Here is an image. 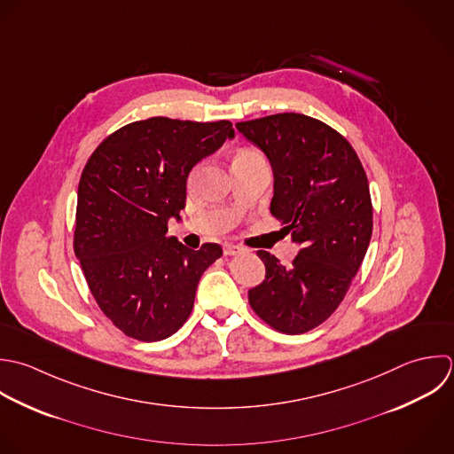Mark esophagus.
I'll use <instances>...</instances> for the list:
<instances>
[{
    "label": "esophagus",
    "instance_id": "1",
    "mask_svg": "<svg viewBox=\"0 0 454 454\" xmlns=\"http://www.w3.org/2000/svg\"><path fill=\"white\" fill-rule=\"evenodd\" d=\"M244 251H246L244 247L235 246V244H226V246H224V254H228V256H235V254H240V253H244Z\"/></svg>",
    "mask_w": 454,
    "mask_h": 454
}]
</instances>
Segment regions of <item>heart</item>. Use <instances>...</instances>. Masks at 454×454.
<instances>
[{
  "instance_id": "b5f03b06",
  "label": "heart",
  "mask_w": 454,
  "mask_h": 454,
  "mask_svg": "<svg viewBox=\"0 0 454 454\" xmlns=\"http://www.w3.org/2000/svg\"><path fill=\"white\" fill-rule=\"evenodd\" d=\"M244 152H251V150H244Z\"/></svg>"
}]
</instances>
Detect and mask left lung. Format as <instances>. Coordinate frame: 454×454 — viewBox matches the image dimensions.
Listing matches in <instances>:
<instances>
[{
  "label": "left lung",
  "mask_w": 454,
  "mask_h": 454,
  "mask_svg": "<svg viewBox=\"0 0 454 454\" xmlns=\"http://www.w3.org/2000/svg\"><path fill=\"white\" fill-rule=\"evenodd\" d=\"M237 129L267 155L270 214L301 247L290 267L258 251L267 274L249 304L276 331L302 334L336 311L364 260L373 231L368 178L352 145L311 116L279 113Z\"/></svg>",
  "instance_id": "left-lung-1"
}]
</instances>
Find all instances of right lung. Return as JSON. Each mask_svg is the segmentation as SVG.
Returning a JSON list of instances; mask_svg holds the SVG:
<instances>
[{"label":"right lung","instance_id":"right-lung-1","mask_svg":"<svg viewBox=\"0 0 454 454\" xmlns=\"http://www.w3.org/2000/svg\"><path fill=\"white\" fill-rule=\"evenodd\" d=\"M235 137L231 121L153 116L107 136L88 159L79 187L74 251L102 313L129 338L159 341L189 318L219 244L192 251L168 237L180 221L187 176Z\"/></svg>","mask_w":454,"mask_h":454}]
</instances>
